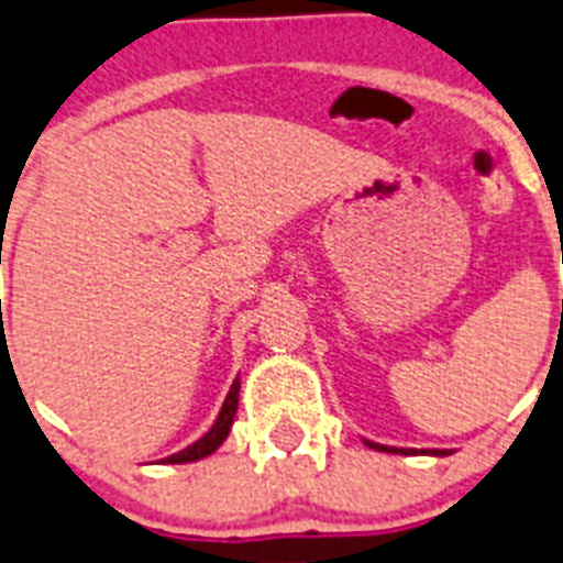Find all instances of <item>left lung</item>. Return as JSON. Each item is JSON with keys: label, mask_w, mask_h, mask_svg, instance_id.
<instances>
[{"label": "left lung", "mask_w": 563, "mask_h": 563, "mask_svg": "<svg viewBox=\"0 0 563 563\" xmlns=\"http://www.w3.org/2000/svg\"><path fill=\"white\" fill-rule=\"evenodd\" d=\"M365 444H368V448H374V451H385V453H402V456H408V453H417V451H413V448H388V444L371 442V439H365ZM422 453H430V456H448V451H439V448H430V451H422Z\"/></svg>", "instance_id": "obj_1"}]
</instances>
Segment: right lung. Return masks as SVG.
I'll list each match as a JSON object with an SVG mask.
<instances>
[{
  "label": "right lung",
  "instance_id": "1",
  "mask_svg": "<svg viewBox=\"0 0 563 563\" xmlns=\"http://www.w3.org/2000/svg\"><path fill=\"white\" fill-rule=\"evenodd\" d=\"M238 399H241V376L234 379L232 388H229L227 399H223V408L221 413H218V419H214L212 428L203 433V437L198 439V442L187 444L184 451L173 453V456L161 459L164 464H187V462H198V459H207L212 456L218 448H221L223 442H227L229 430H232V422H234V413H238Z\"/></svg>",
  "mask_w": 563,
  "mask_h": 563
}]
</instances>
